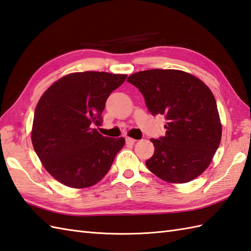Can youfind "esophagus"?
I'll list each match as a JSON object with an SVG mask.
<instances>
[{"label": "esophagus", "mask_w": 251, "mask_h": 251, "mask_svg": "<svg viewBox=\"0 0 251 251\" xmlns=\"http://www.w3.org/2000/svg\"><path fill=\"white\" fill-rule=\"evenodd\" d=\"M135 142H136V141L134 140V138H131V137H126V143L127 145H134Z\"/></svg>", "instance_id": "obj_1"}]
</instances>
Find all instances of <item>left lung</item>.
Instances as JSON below:
<instances>
[{"label":"left lung","instance_id":"obj_1","mask_svg":"<svg viewBox=\"0 0 251 251\" xmlns=\"http://www.w3.org/2000/svg\"><path fill=\"white\" fill-rule=\"evenodd\" d=\"M138 88L152 116L163 115L165 135L151 138L154 153L146 161L162 180L188 182L208 168L221 140L214 94L197 77L177 70H148L126 79Z\"/></svg>","mask_w":251,"mask_h":251}]
</instances>
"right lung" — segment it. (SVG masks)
I'll use <instances>...</instances> for the list:
<instances>
[{"label": "right lung", "mask_w": 251, "mask_h": 251, "mask_svg": "<svg viewBox=\"0 0 251 251\" xmlns=\"http://www.w3.org/2000/svg\"><path fill=\"white\" fill-rule=\"evenodd\" d=\"M126 78L105 72L69 74L40 99L33 119V148L61 183L87 188L107 174L126 141L105 137L92 126L101 124L106 100Z\"/></svg>", "instance_id": "add662e5"}]
</instances>
